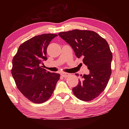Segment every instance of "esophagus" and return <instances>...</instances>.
<instances>
[{"label":"esophagus","instance_id":"1","mask_svg":"<svg viewBox=\"0 0 129 129\" xmlns=\"http://www.w3.org/2000/svg\"><path fill=\"white\" fill-rule=\"evenodd\" d=\"M69 75V74L67 73H61V76L63 77H67Z\"/></svg>","mask_w":129,"mask_h":129}]
</instances>
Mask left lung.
<instances>
[{"instance_id":"8db88e82","label":"left lung","mask_w":129,"mask_h":129,"mask_svg":"<svg viewBox=\"0 0 129 129\" xmlns=\"http://www.w3.org/2000/svg\"><path fill=\"white\" fill-rule=\"evenodd\" d=\"M71 45L77 57H83V62L90 73L81 76V80L72 89L77 99L90 101L99 97L108 85L112 69L113 55L105 39L89 30L74 29L58 34ZM78 76L77 74H76Z\"/></svg>"}]
</instances>
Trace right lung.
<instances>
[{"mask_svg": "<svg viewBox=\"0 0 129 129\" xmlns=\"http://www.w3.org/2000/svg\"><path fill=\"white\" fill-rule=\"evenodd\" d=\"M57 36L46 34L33 37L21 44L12 59L11 73L17 88L34 103L47 101L60 79V74L47 72L41 66L47 59L48 46Z\"/></svg>", "mask_w": 129, "mask_h": 129, "instance_id": "add662e5", "label": "right lung"}]
</instances>
